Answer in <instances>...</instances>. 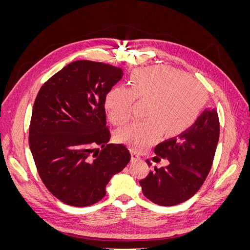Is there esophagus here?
Listing matches in <instances>:
<instances>
[{
    "label": "esophagus",
    "mask_w": 250,
    "mask_h": 250,
    "mask_svg": "<svg viewBox=\"0 0 250 250\" xmlns=\"http://www.w3.org/2000/svg\"><path fill=\"white\" fill-rule=\"evenodd\" d=\"M141 158V155L139 153L135 152V151H131V161L134 162V161H138Z\"/></svg>",
    "instance_id": "34e87169"
}]
</instances>
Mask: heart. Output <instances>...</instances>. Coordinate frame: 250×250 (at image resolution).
<instances>
[{"instance_id": "1", "label": "heart", "mask_w": 250, "mask_h": 250, "mask_svg": "<svg viewBox=\"0 0 250 250\" xmlns=\"http://www.w3.org/2000/svg\"><path fill=\"white\" fill-rule=\"evenodd\" d=\"M129 89L117 86L105 98L111 122L122 125L131 117L134 98L149 101L147 121L121 128L116 140L134 151H143L161 140L163 133L177 135L190 128L207 101L201 83L169 66L157 65L132 74Z\"/></svg>"}]
</instances>
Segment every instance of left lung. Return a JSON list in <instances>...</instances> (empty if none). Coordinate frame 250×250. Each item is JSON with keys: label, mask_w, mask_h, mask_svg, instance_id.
<instances>
[{"label": "left lung", "mask_w": 250, "mask_h": 250, "mask_svg": "<svg viewBox=\"0 0 250 250\" xmlns=\"http://www.w3.org/2000/svg\"><path fill=\"white\" fill-rule=\"evenodd\" d=\"M219 132L217 111L204 110L190 129L158 144L155 154L168 160L169 165L154 167L140 181L145 197L158 206L172 207L197 193L211 168Z\"/></svg>", "instance_id": "left-lung-1"}]
</instances>
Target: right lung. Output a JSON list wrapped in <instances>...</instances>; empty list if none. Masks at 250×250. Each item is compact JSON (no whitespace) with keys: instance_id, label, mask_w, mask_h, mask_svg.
I'll list each match as a JSON object with an SVG mask.
<instances>
[{"instance_id":"right-lung-1","label":"right lung","mask_w":250,"mask_h":250,"mask_svg":"<svg viewBox=\"0 0 250 250\" xmlns=\"http://www.w3.org/2000/svg\"><path fill=\"white\" fill-rule=\"evenodd\" d=\"M110 64L77 60L40 89L29 129V146L48 190L72 207L100 201L115 174L131 155L122 144H107L105 98L122 78ZM104 149L96 153L93 147ZM99 149V148H97Z\"/></svg>"}]
</instances>
